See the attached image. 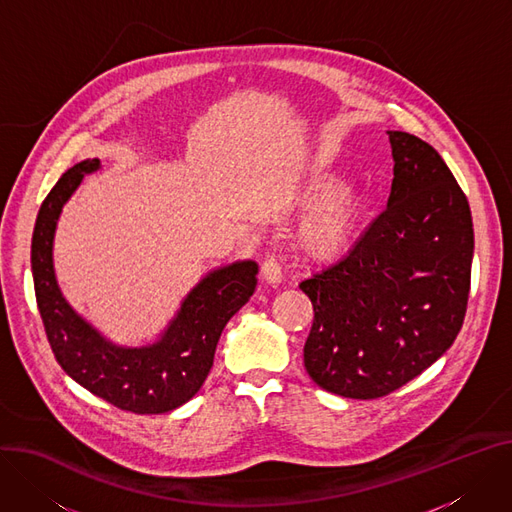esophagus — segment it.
I'll return each mask as SVG.
<instances>
[{"label": "esophagus", "instance_id": "esophagus-1", "mask_svg": "<svg viewBox=\"0 0 512 512\" xmlns=\"http://www.w3.org/2000/svg\"><path fill=\"white\" fill-rule=\"evenodd\" d=\"M261 275H263V280L267 284H271V286L280 284L282 282V265H280V261H277L275 257H267L263 261V265H261Z\"/></svg>", "mask_w": 512, "mask_h": 512}]
</instances>
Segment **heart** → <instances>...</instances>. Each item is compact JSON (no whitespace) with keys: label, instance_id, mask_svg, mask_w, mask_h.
I'll return each mask as SVG.
<instances>
[{"label":"heart","instance_id":"1","mask_svg":"<svg viewBox=\"0 0 512 512\" xmlns=\"http://www.w3.org/2000/svg\"><path fill=\"white\" fill-rule=\"evenodd\" d=\"M339 192V179L320 177L310 185V200L324 202ZM335 196V195H334ZM336 197V196H335ZM363 212L361 198L355 192H341L324 204L300 230V247L314 259L341 253L353 239Z\"/></svg>","mask_w":512,"mask_h":512}]
</instances>
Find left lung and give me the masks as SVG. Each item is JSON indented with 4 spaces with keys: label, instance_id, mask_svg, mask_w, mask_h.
I'll return each mask as SVG.
<instances>
[{
    "label": "left lung",
    "instance_id": "1",
    "mask_svg": "<svg viewBox=\"0 0 512 512\" xmlns=\"http://www.w3.org/2000/svg\"><path fill=\"white\" fill-rule=\"evenodd\" d=\"M388 208L335 265L300 284L314 320L304 367L322 390L374 400L433 365L468 308L474 228L466 194L418 136L388 130Z\"/></svg>",
    "mask_w": 512,
    "mask_h": 512
}]
</instances>
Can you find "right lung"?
<instances>
[{"mask_svg": "<svg viewBox=\"0 0 512 512\" xmlns=\"http://www.w3.org/2000/svg\"><path fill=\"white\" fill-rule=\"evenodd\" d=\"M87 159L61 175L44 198L32 232V275L46 339L67 374L91 394L134 414H161L188 402L206 382L226 322L253 296L257 263L239 261L208 273L183 300L163 337L149 347L124 349L106 341L61 296L53 269V239L61 208L85 173Z\"/></svg>", "mask_w": 512, "mask_h": 512, "instance_id": "1", "label": "right lung"}]
</instances>
